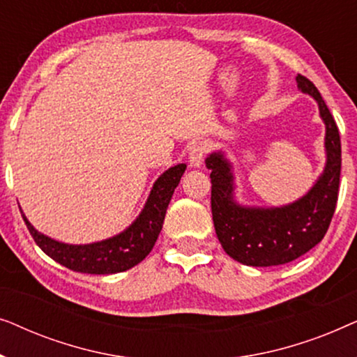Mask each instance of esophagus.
Returning <instances> with one entry per match:
<instances>
[{
    "mask_svg": "<svg viewBox=\"0 0 357 357\" xmlns=\"http://www.w3.org/2000/svg\"><path fill=\"white\" fill-rule=\"evenodd\" d=\"M208 144L204 143V141H198V143H195L192 148H190V153H188V162L192 167H199V165L203 164L204 158L208 155Z\"/></svg>",
    "mask_w": 357,
    "mask_h": 357,
    "instance_id": "1",
    "label": "esophagus"
}]
</instances>
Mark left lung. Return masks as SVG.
I'll return each mask as SVG.
<instances>
[{"label": "left lung", "mask_w": 357, "mask_h": 357, "mask_svg": "<svg viewBox=\"0 0 357 357\" xmlns=\"http://www.w3.org/2000/svg\"><path fill=\"white\" fill-rule=\"evenodd\" d=\"M301 91L319 102L326 125V167L315 187L284 208L250 209L232 202L231 167L221 154H211V213L218 238L229 257L247 266L284 265L321 242L333 218L340 192L341 141L333 115L314 82L297 75Z\"/></svg>", "instance_id": "left-lung-1"}]
</instances>
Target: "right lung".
Returning <instances> with one entry per match:
<instances>
[{"mask_svg":"<svg viewBox=\"0 0 357 357\" xmlns=\"http://www.w3.org/2000/svg\"><path fill=\"white\" fill-rule=\"evenodd\" d=\"M185 169L187 165L178 164L160 175L151 190L148 203L139 218L123 234L109 241L91 243V245H68L37 232L26 216H22L24 222L37 245L48 257L73 271L89 273V275H112V273L126 271L143 261L153 250L162 229L170 198Z\"/></svg>","mask_w":357,"mask_h":357,"instance_id":"add662e5","label":"right lung"}]
</instances>
